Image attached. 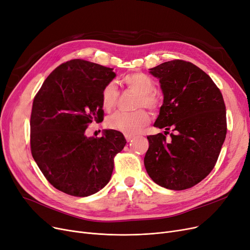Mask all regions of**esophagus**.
Here are the masks:
<instances>
[{
  "label": "esophagus",
  "instance_id": "obj_1",
  "mask_svg": "<svg viewBox=\"0 0 250 250\" xmlns=\"http://www.w3.org/2000/svg\"><path fill=\"white\" fill-rule=\"evenodd\" d=\"M125 140L127 141V142H131V141L133 140V136H131V135H125Z\"/></svg>",
  "mask_w": 250,
  "mask_h": 250
}]
</instances>
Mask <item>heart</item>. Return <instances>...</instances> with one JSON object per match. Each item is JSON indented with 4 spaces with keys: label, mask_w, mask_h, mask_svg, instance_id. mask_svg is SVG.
Instances as JSON below:
<instances>
[{
    "label": "heart",
    "mask_w": 250,
    "mask_h": 250,
    "mask_svg": "<svg viewBox=\"0 0 250 250\" xmlns=\"http://www.w3.org/2000/svg\"><path fill=\"white\" fill-rule=\"evenodd\" d=\"M123 82L129 89L140 94L137 107H146L150 110H155L158 100L154 95L155 83L150 77L142 72L129 73L124 77ZM118 99L116 84L111 82L107 83L102 91V106L106 111H110L115 107ZM150 121L149 114L144 109H139L133 113L116 112L106 119V125L125 135H136L145 127Z\"/></svg>",
    "instance_id": "heart-1"
}]
</instances>
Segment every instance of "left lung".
<instances>
[{"label": "left lung", "instance_id": "8db88e82", "mask_svg": "<svg viewBox=\"0 0 250 250\" xmlns=\"http://www.w3.org/2000/svg\"><path fill=\"white\" fill-rule=\"evenodd\" d=\"M160 83L164 103L154 126L172 128L147 137L144 165L157 185L185 190L212 170L227 134L226 106L212 80L193 63L172 60L150 68Z\"/></svg>", "mask_w": 250, "mask_h": 250}]
</instances>
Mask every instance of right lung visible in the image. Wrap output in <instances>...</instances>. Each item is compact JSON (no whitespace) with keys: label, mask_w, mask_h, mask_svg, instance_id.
Listing matches in <instances>:
<instances>
[{"label":"right lung","mask_w":250,"mask_h":250,"mask_svg":"<svg viewBox=\"0 0 250 250\" xmlns=\"http://www.w3.org/2000/svg\"><path fill=\"white\" fill-rule=\"evenodd\" d=\"M115 77L113 68L73 59L53 70L35 97L32 157L51 185L68 195L85 197L103 189L126 143L114 129H104L101 138L84 134L93 121H103L102 91Z\"/></svg>","instance_id":"right-lung-1"}]
</instances>
